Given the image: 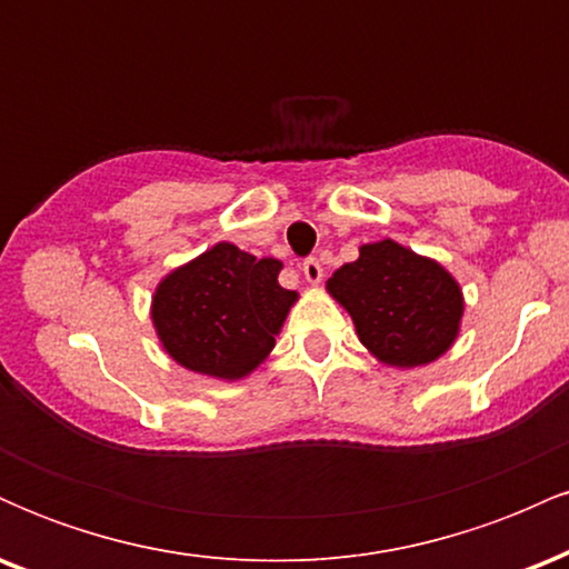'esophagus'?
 I'll return each instance as SVG.
<instances>
[{"label":"esophagus","mask_w":569,"mask_h":569,"mask_svg":"<svg viewBox=\"0 0 569 569\" xmlns=\"http://www.w3.org/2000/svg\"><path fill=\"white\" fill-rule=\"evenodd\" d=\"M302 272H305L307 283H321V280H323V267H321V262H318L316 257L305 259V262H302Z\"/></svg>","instance_id":"1"}]
</instances>
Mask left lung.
Masks as SVG:
<instances>
[{"label": "left lung", "instance_id": "8db88e82", "mask_svg": "<svg viewBox=\"0 0 569 569\" xmlns=\"http://www.w3.org/2000/svg\"><path fill=\"white\" fill-rule=\"evenodd\" d=\"M326 289L350 312L363 348L388 367H426L460 331V283L390 238L358 248L356 262L339 267Z\"/></svg>", "mask_w": 569, "mask_h": 569}]
</instances>
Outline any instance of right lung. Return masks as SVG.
<instances>
[{
	"instance_id": "right-lung-1",
	"label": "right lung",
	"mask_w": 569,
	"mask_h": 569,
	"mask_svg": "<svg viewBox=\"0 0 569 569\" xmlns=\"http://www.w3.org/2000/svg\"><path fill=\"white\" fill-rule=\"evenodd\" d=\"M283 264L217 243L160 280L152 323L176 363L217 380H243L276 348L297 302L278 283Z\"/></svg>"
}]
</instances>
